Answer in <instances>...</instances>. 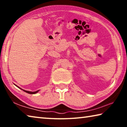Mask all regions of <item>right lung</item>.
<instances>
[{
	"instance_id": "obj_1",
	"label": "right lung",
	"mask_w": 127,
	"mask_h": 127,
	"mask_svg": "<svg viewBox=\"0 0 127 127\" xmlns=\"http://www.w3.org/2000/svg\"><path fill=\"white\" fill-rule=\"evenodd\" d=\"M17 87H18L19 89H20L21 90H23V91H25V92H27V93H28V94H36L37 93V92H38V91H39V90H37V91H34V92H32V91H26V90H23V89H21V88H20V87H19L18 86H16Z\"/></svg>"
}]
</instances>
